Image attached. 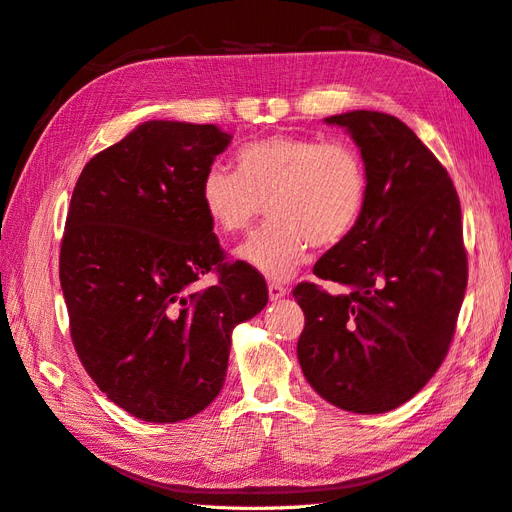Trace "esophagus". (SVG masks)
<instances>
[{
    "mask_svg": "<svg viewBox=\"0 0 512 512\" xmlns=\"http://www.w3.org/2000/svg\"><path fill=\"white\" fill-rule=\"evenodd\" d=\"M286 292H288V288L284 284H277V282L269 284V299L271 301H277V299L286 297Z\"/></svg>",
    "mask_w": 512,
    "mask_h": 512,
    "instance_id": "obj_1",
    "label": "esophagus"
}]
</instances>
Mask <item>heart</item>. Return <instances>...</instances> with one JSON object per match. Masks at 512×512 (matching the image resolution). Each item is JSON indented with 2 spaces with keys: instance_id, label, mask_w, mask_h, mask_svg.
I'll list each match as a JSON object with an SVG mask.
<instances>
[{
  "instance_id": "heart-1",
  "label": "heart",
  "mask_w": 512,
  "mask_h": 512,
  "mask_svg": "<svg viewBox=\"0 0 512 512\" xmlns=\"http://www.w3.org/2000/svg\"><path fill=\"white\" fill-rule=\"evenodd\" d=\"M239 170L213 162L200 181V207L224 237L269 222L237 247V258L269 280H288L312 250L342 243L367 200L365 162L352 145L277 134L245 145Z\"/></svg>"
}]
</instances>
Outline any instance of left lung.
Returning a JSON list of instances; mask_svg holds the SVG:
<instances>
[{"mask_svg": "<svg viewBox=\"0 0 512 512\" xmlns=\"http://www.w3.org/2000/svg\"><path fill=\"white\" fill-rule=\"evenodd\" d=\"M324 121L352 136L369 185L359 224L314 267L346 292L309 282L292 290L305 314L297 356L329 404L382 414L421 391L451 346L468 286L459 196L397 117L350 111Z\"/></svg>", "mask_w": 512, "mask_h": 512, "instance_id": "1", "label": "left lung"}]
</instances>
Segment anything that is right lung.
Instances as JSON below:
<instances>
[{"mask_svg": "<svg viewBox=\"0 0 512 512\" xmlns=\"http://www.w3.org/2000/svg\"><path fill=\"white\" fill-rule=\"evenodd\" d=\"M230 134L153 119L91 158L76 181L59 282L76 354L106 397L147 423L205 410L224 386L230 335L265 309V277L224 250L200 181ZM219 284L198 291L205 272Z\"/></svg>", "mask_w": 512, "mask_h": 512, "instance_id": "add662e5", "label": "right lung"}]
</instances>
